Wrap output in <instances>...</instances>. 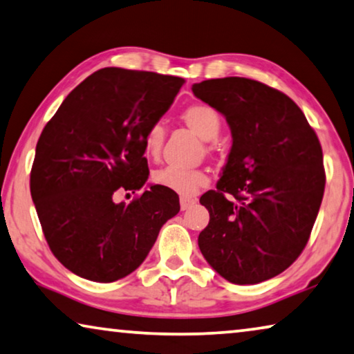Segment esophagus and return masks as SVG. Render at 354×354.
I'll return each mask as SVG.
<instances>
[{
    "label": "esophagus",
    "mask_w": 354,
    "mask_h": 354,
    "mask_svg": "<svg viewBox=\"0 0 354 354\" xmlns=\"http://www.w3.org/2000/svg\"><path fill=\"white\" fill-rule=\"evenodd\" d=\"M195 203H197V200H194V198H190V197H181V198H179V205H181V211L189 209V207L192 206V205H195Z\"/></svg>",
    "instance_id": "obj_1"
}]
</instances>
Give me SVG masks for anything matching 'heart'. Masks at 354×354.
Masks as SVG:
<instances>
[{"label": "heart", "mask_w": 354, "mask_h": 354, "mask_svg": "<svg viewBox=\"0 0 354 354\" xmlns=\"http://www.w3.org/2000/svg\"><path fill=\"white\" fill-rule=\"evenodd\" d=\"M181 121L190 131L197 133L201 140L211 142L214 140L222 129V118L214 106L207 104H190L181 111ZM165 140V129L162 124H153L143 137V153L148 159L156 160L162 153ZM206 149H214V145L209 143ZM153 181L159 184L160 187L173 190L183 197H192L197 194V190L205 187L207 181V175L201 170H187V168L179 167H164L160 170L154 171Z\"/></svg>", "instance_id": "heart-1"}]
</instances>
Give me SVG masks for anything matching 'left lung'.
Wrapping results in <instances>:
<instances>
[{
    "instance_id": "1",
    "label": "left lung",
    "mask_w": 354,
    "mask_h": 354,
    "mask_svg": "<svg viewBox=\"0 0 354 354\" xmlns=\"http://www.w3.org/2000/svg\"><path fill=\"white\" fill-rule=\"evenodd\" d=\"M192 91L225 116L233 137L217 190L200 198L209 223L198 248L228 282H265L310 238L326 184L322 145L299 106L265 83L212 78Z\"/></svg>"
}]
</instances>
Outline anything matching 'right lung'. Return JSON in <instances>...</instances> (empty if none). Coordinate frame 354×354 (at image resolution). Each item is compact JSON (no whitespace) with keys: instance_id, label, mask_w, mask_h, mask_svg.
<instances>
[{"instance_id":"obj_1","label":"right lung","mask_w":354,"mask_h":354,"mask_svg":"<svg viewBox=\"0 0 354 354\" xmlns=\"http://www.w3.org/2000/svg\"><path fill=\"white\" fill-rule=\"evenodd\" d=\"M184 78L105 67L72 89L39 137L30 189L52 254L77 276L115 282L142 265L176 192L143 190L131 203L113 194L142 189L148 129L170 109Z\"/></svg>"}]
</instances>
